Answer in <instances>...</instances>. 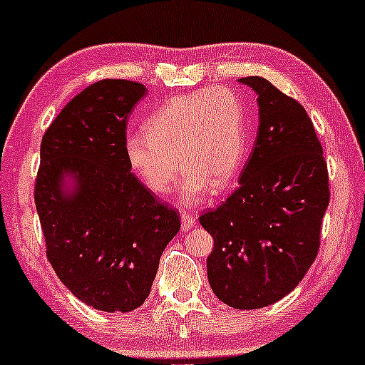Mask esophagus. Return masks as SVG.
Returning <instances> with one entry per match:
<instances>
[{"instance_id": "34e87169", "label": "esophagus", "mask_w": 365, "mask_h": 365, "mask_svg": "<svg viewBox=\"0 0 365 365\" xmlns=\"http://www.w3.org/2000/svg\"><path fill=\"white\" fill-rule=\"evenodd\" d=\"M181 230L182 231H189L194 226V223H196V217H194L192 215H189V212H182L181 215Z\"/></svg>"}]
</instances>
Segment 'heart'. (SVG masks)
Here are the masks:
<instances>
[{"label":"heart","mask_w":365,"mask_h":365,"mask_svg":"<svg viewBox=\"0 0 365 365\" xmlns=\"http://www.w3.org/2000/svg\"><path fill=\"white\" fill-rule=\"evenodd\" d=\"M145 134L125 139V158L145 187L165 194L179 174V202L192 206L207 192L223 191L246 153L245 112L230 90L212 87L164 102L145 120ZM180 160H177V158Z\"/></svg>","instance_id":"heart-1"}]
</instances>
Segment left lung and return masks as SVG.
Segmentation results:
<instances>
[{
  "instance_id": "obj_1",
  "label": "left lung",
  "mask_w": 365,
  "mask_h": 365,
  "mask_svg": "<svg viewBox=\"0 0 365 365\" xmlns=\"http://www.w3.org/2000/svg\"><path fill=\"white\" fill-rule=\"evenodd\" d=\"M258 96L259 125L240 184L200 223L215 240L207 280L238 310L272 305L312 267L330 201L324 150L309 113L262 77L240 78Z\"/></svg>"
}]
</instances>
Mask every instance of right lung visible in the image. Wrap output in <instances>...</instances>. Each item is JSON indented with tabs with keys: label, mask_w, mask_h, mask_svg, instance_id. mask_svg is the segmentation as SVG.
<instances>
[{
	"label": "right lung",
	"mask_w": 365,
	"mask_h": 365,
	"mask_svg": "<svg viewBox=\"0 0 365 365\" xmlns=\"http://www.w3.org/2000/svg\"><path fill=\"white\" fill-rule=\"evenodd\" d=\"M142 83L106 78L63 107L40 145L35 205L46 258L78 300L102 312L135 310L181 228L176 210L130 173L125 127ZM73 173L65 195L61 179Z\"/></svg>",
	"instance_id": "obj_1"
}]
</instances>
